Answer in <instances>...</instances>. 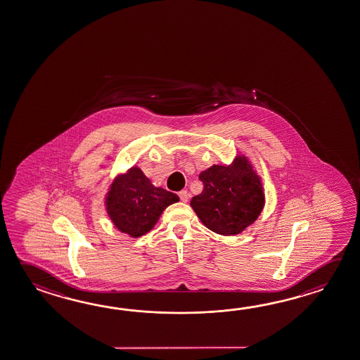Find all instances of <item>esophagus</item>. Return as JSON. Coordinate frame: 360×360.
<instances>
[{"mask_svg": "<svg viewBox=\"0 0 360 360\" xmlns=\"http://www.w3.org/2000/svg\"><path fill=\"white\" fill-rule=\"evenodd\" d=\"M178 196H179V198H181V201H182V202H187V201H188V197H190V195H188V192H187V191H181V192L178 193Z\"/></svg>", "mask_w": 360, "mask_h": 360, "instance_id": "esophagus-1", "label": "esophagus"}]
</instances>
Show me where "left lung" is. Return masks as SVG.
<instances>
[{"mask_svg": "<svg viewBox=\"0 0 360 360\" xmlns=\"http://www.w3.org/2000/svg\"><path fill=\"white\" fill-rule=\"evenodd\" d=\"M204 190L191 206L202 224L221 236H236L256 221L265 205L259 176L245 156L231 165H212L200 176Z\"/></svg>", "mask_w": 360, "mask_h": 360, "instance_id": "1", "label": "left lung"}]
</instances>
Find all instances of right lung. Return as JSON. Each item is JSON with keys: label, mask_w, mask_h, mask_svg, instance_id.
<instances>
[{"label": "right lung", "mask_w": 360, "mask_h": 360, "mask_svg": "<svg viewBox=\"0 0 360 360\" xmlns=\"http://www.w3.org/2000/svg\"><path fill=\"white\" fill-rule=\"evenodd\" d=\"M179 201L176 193L155 187L137 167L118 176L110 186L105 206L118 231L139 238L151 231L169 205Z\"/></svg>", "instance_id": "add662e5"}]
</instances>
